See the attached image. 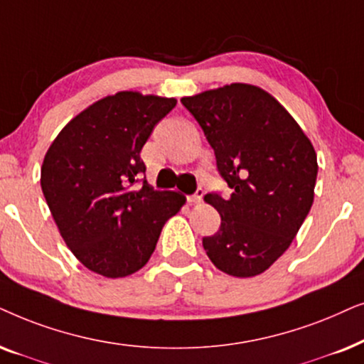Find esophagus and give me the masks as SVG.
<instances>
[{"label":"esophagus","instance_id":"obj_1","mask_svg":"<svg viewBox=\"0 0 364 364\" xmlns=\"http://www.w3.org/2000/svg\"><path fill=\"white\" fill-rule=\"evenodd\" d=\"M203 196H205V190H203V188H198L195 195H191L190 198H188V201L195 203V205H198V203L203 201Z\"/></svg>","mask_w":364,"mask_h":364}]
</instances>
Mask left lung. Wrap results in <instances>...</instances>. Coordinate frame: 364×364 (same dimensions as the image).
Wrapping results in <instances>:
<instances>
[{
  "label": "left lung",
  "mask_w": 364,
  "mask_h": 364,
  "mask_svg": "<svg viewBox=\"0 0 364 364\" xmlns=\"http://www.w3.org/2000/svg\"><path fill=\"white\" fill-rule=\"evenodd\" d=\"M211 148L230 198L205 201L221 226L203 238L208 258L236 278L261 274L284 253L311 210L316 153L299 124L269 93L232 83L181 98Z\"/></svg>",
  "instance_id": "8db88e82"
}]
</instances>
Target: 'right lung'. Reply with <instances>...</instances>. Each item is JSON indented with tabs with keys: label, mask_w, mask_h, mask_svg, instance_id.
Returning <instances> with one entry per match:
<instances>
[{
	"label": "right lung",
	"mask_w": 364,
	"mask_h": 364,
	"mask_svg": "<svg viewBox=\"0 0 364 364\" xmlns=\"http://www.w3.org/2000/svg\"><path fill=\"white\" fill-rule=\"evenodd\" d=\"M174 98L119 91L96 101L61 129L41 166V190L68 248L106 278L141 269L161 230L186 198L158 191L141 149Z\"/></svg>",
	"instance_id": "right-lung-1"
}]
</instances>
